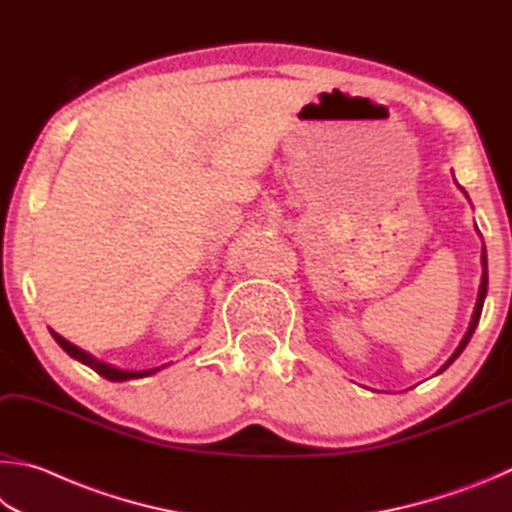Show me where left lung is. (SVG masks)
<instances>
[{
    "label": "left lung",
    "instance_id": "left-lung-1",
    "mask_svg": "<svg viewBox=\"0 0 512 512\" xmlns=\"http://www.w3.org/2000/svg\"><path fill=\"white\" fill-rule=\"evenodd\" d=\"M481 263H483V276H481V285H479V297H477V306H474V315H472V321H470V328H468V333H465V337H463V342L459 344V348H456L454 351V355L450 357V360L445 362V366L441 371H445L447 366H450L456 357L461 355V351L465 346H468V342H470V337H472V333H474V328H477V324H479V317H481V308H483V299H486V290H488V261H486V247L481 249Z\"/></svg>",
    "mask_w": 512,
    "mask_h": 512
}]
</instances>
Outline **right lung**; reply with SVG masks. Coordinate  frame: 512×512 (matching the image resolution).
Masks as SVG:
<instances>
[{
    "mask_svg": "<svg viewBox=\"0 0 512 512\" xmlns=\"http://www.w3.org/2000/svg\"><path fill=\"white\" fill-rule=\"evenodd\" d=\"M51 335H53V339H56V342H58L62 348H65V351H67L71 357H76L78 362L87 364L89 369H94L98 375H103V378L112 380V382L132 380V378H146V375H152L155 371H159V369H148V371H121V369H114V366H110V364H103V362L94 360L92 355L85 353V351H80V348L74 346V344H69L67 339H62L58 333H53V330H51Z\"/></svg>",
    "mask_w": 512,
    "mask_h": 512,
    "instance_id": "obj_1",
    "label": "right lung"
}]
</instances>
